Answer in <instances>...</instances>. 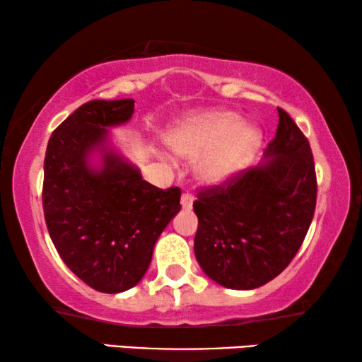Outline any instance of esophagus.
Wrapping results in <instances>:
<instances>
[{"label": "esophagus", "instance_id": "1", "mask_svg": "<svg viewBox=\"0 0 362 362\" xmlns=\"http://www.w3.org/2000/svg\"><path fill=\"white\" fill-rule=\"evenodd\" d=\"M192 202H194V197H192L191 194H187V192H185V194L181 196V206H182V209H185V211L191 209Z\"/></svg>", "mask_w": 362, "mask_h": 362}]
</instances>
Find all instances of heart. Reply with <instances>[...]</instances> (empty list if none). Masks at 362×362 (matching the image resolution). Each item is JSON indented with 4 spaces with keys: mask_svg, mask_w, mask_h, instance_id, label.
Listing matches in <instances>:
<instances>
[{
    "mask_svg": "<svg viewBox=\"0 0 362 362\" xmlns=\"http://www.w3.org/2000/svg\"><path fill=\"white\" fill-rule=\"evenodd\" d=\"M168 145L186 160L196 158L194 176L201 185L219 187L245 170L262 145V133L234 112H204L173 128Z\"/></svg>",
    "mask_w": 362,
    "mask_h": 362,
    "instance_id": "obj_1",
    "label": "heart"
}]
</instances>
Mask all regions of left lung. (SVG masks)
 <instances>
[{
    "instance_id": "8db88e82",
    "label": "left lung",
    "mask_w": 362,
    "mask_h": 362,
    "mask_svg": "<svg viewBox=\"0 0 362 362\" xmlns=\"http://www.w3.org/2000/svg\"><path fill=\"white\" fill-rule=\"evenodd\" d=\"M197 197L194 254L202 272L226 288H259L286 269L313 219L310 143L279 108L275 138L260 165Z\"/></svg>"
}]
</instances>
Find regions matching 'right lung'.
<instances>
[{
	"instance_id": "add662e5",
	"label": "right lung",
	"mask_w": 362,
	"mask_h": 362,
	"mask_svg": "<svg viewBox=\"0 0 362 362\" xmlns=\"http://www.w3.org/2000/svg\"><path fill=\"white\" fill-rule=\"evenodd\" d=\"M135 100H92L49 138L42 206L49 235L69 269L93 290L122 293L145 276L158 237L181 211L180 187L143 180L113 145Z\"/></svg>"
}]
</instances>
